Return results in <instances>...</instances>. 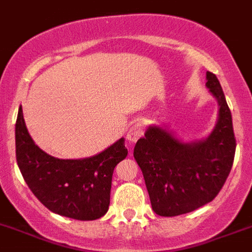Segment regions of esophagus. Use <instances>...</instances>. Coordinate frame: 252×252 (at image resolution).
Here are the masks:
<instances>
[{"label": "esophagus", "mask_w": 252, "mask_h": 252, "mask_svg": "<svg viewBox=\"0 0 252 252\" xmlns=\"http://www.w3.org/2000/svg\"><path fill=\"white\" fill-rule=\"evenodd\" d=\"M143 134H144V125L140 124V122H136V124L131 125L130 128L127 130L126 140L128 143H135V141H138L139 138H141Z\"/></svg>", "instance_id": "1"}]
</instances>
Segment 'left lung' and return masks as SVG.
<instances>
[{"label": "left lung", "instance_id": "obj_1", "mask_svg": "<svg viewBox=\"0 0 252 252\" xmlns=\"http://www.w3.org/2000/svg\"><path fill=\"white\" fill-rule=\"evenodd\" d=\"M206 80L219 105L215 127L206 138L186 143L168 128L153 125L135 145L134 157L157 215L178 216L211 202L233 165L232 114L218 77L207 72Z\"/></svg>", "mask_w": 252, "mask_h": 252}]
</instances>
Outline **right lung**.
I'll use <instances>...</instances> for the list:
<instances>
[{"label": "right lung", "instance_id": "right-lung-1", "mask_svg": "<svg viewBox=\"0 0 252 252\" xmlns=\"http://www.w3.org/2000/svg\"><path fill=\"white\" fill-rule=\"evenodd\" d=\"M15 147L27 186L50 211L76 220H95L107 214L113 170L127 156L124 138L87 158H55L34 144L19 109Z\"/></svg>", "mask_w": 252, "mask_h": 252}]
</instances>
